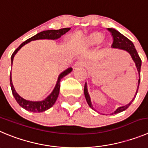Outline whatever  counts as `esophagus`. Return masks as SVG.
<instances>
[{
    "label": "esophagus",
    "instance_id": "esophagus-1",
    "mask_svg": "<svg viewBox=\"0 0 148 148\" xmlns=\"http://www.w3.org/2000/svg\"><path fill=\"white\" fill-rule=\"evenodd\" d=\"M86 64V61L83 59H80V60H77L75 63H74V67H79V66H84Z\"/></svg>",
    "mask_w": 148,
    "mask_h": 148
}]
</instances>
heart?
<instances>
[{
  "instance_id": "1",
  "label": "heart",
  "mask_w": 148,
  "mask_h": 148,
  "mask_svg": "<svg viewBox=\"0 0 148 148\" xmlns=\"http://www.w3.org/2000/svg\"><path fill=\"white\" fill-rule=\"evenodd\" d=\"M102 38H103L102 34L99 32H93V34H91L90 35L88 36L87 41H88L89 45H95L99 44L101 41Z\"/></svg>"
}]
</instances>
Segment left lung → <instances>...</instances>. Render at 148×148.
Wrapping results in <instances>:
<instances>
[{"label":"left lung","instance_id":"1","mask_svg":"<svg viewBox=\"0 0 148 148\" xmlns=\"http://www.w3.org/2000/svg\"><path fill=\"white\" fill-rule=\"evenodd\" d=\"M107 30L111 33L112 36L113 38V42L112 44V48H118V49H123V50L126 51L128 53L130 54L131 56H132V59L134 61L135 64H136V68H137L138 72L139 74V79L138 81L139 84H138L137 90H136V93H137L138 89H139V82H140V69H141V65H142V60H141V58H139V55H138V52H136V49H135V47L133 43L128 39V38H126L125 36H124L123 34H121V33H119L118 30H116L114 28H108ZM84 93H85V99H86L87 102H88V105L93 109V105L91 103L90 99V96L88 94V89H87V84H85V88H84ZM136 95H135V97H136ZM134 99H132V101L130 103H128V104H125V105L122 106V107H118L116 111H114V114H117V113L121 112L124 111L126 109H128V107L131 105L132 102L133 101V100ZM113 114V113H112Z\"/></svg>","mask_w":148,"mask_h":148}]
</instances>
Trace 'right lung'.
<instances>
[{
    "label": "right lung",
    "instance_id": "right-lung-1",
    "mask_svg": "<svg viewBox=\"0 0 148 148\" xmlns=\"http://www.w3.org/2000/svg\"><path fill=\"white\" fill-rule=\"evenodd\" d=\"M70 29H71L70 27H65V28H61L59 29V30H45V31L38 33L36 35L34 36L31 37V38L27 39L25 41L22 43L21 45L15 49L14 52L13 54L12 55V58H11L12 64V62H13V59L14 57L15 54L17 52V51L19 50L22 47L24 46L25 44L30 42V41H34V40L37 39H45V38H46V39L53 40L57 39V38H60L62 35H63V34H66V32H68ZM71 71H72V68H69V69H67L66 70H65L64 71H63V72L59 75L57 84L55 85V88H54L53 91L51 93V94H49V96H48L45 100L38 101H33L26 100V99L22 98L20 95L18 94L16 92V90H14V88L13 84H12V76H11L10 74V84L11 88H12V94H13L14 99H16V102L20 104V107L24 108L25 110H27V111L33 112H45L54 105V103H55V101H56V100H57L58 99L59 92H60V80H61V79L63 78V77H65L66 75H67L68 74H69Z\"/></svg>",
    "mask_w": 148,
    "mask_h": 148
}]
</instances>
